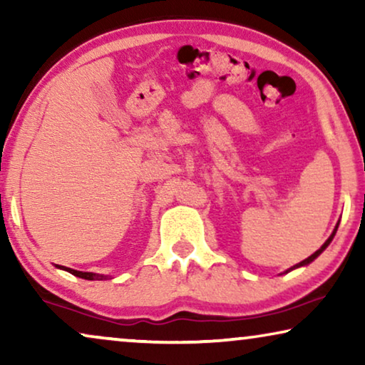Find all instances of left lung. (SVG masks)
Listing matches in <instances>:
<instances>
[{"instance_id": "8db88e82", "label": "left lung", "mask_w": 365, "mask_h": 365, "mask_svg": "<svg viewBox=\"0 0 365 365\" xmlns=\"http://www.w3.org/2000/svg\"><path fill=\"white\" fill-rule=\"evenodd\" d=\"M337 227H339V222L336 224V227H334V231H332V234H331V236H329V239H327V241L322 244V246H321V249H317V251H316V252H314V254H311V256H309L307 259H304V261H301V262H299V264H296V266L289 267L286 272H291V271H294V269H297V267H304V266H307V264H311V262L314 261V259H317L319 256H321V254H322L324 251H326V247L329 246V244H331V242H332V239H334V236H336V232H337Z\"/></svg>"}]
</instances>
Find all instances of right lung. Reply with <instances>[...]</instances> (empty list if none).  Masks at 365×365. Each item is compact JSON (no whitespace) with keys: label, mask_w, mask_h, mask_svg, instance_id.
I'll use <instances>...</instances> for the list:
<instances>
[{"label":"right lung","mask_w":365,"mask_h":365,"mask_svg":"<svg viewBox=\"0 0 365 365\" xmlns=\"http://www.w3.org/2000/svg\"><path fill=\"white\" fill-rule=\"evenodd\" d=\"M58 269H63V271H66L69 274H73V276L76 277H81V279H86V281H106L109 279V276H104V274H96V272H83V271H76V269H71V267H64V266H58Z\"/></svg>","instance_id":"add662e5"}]
</instances>
